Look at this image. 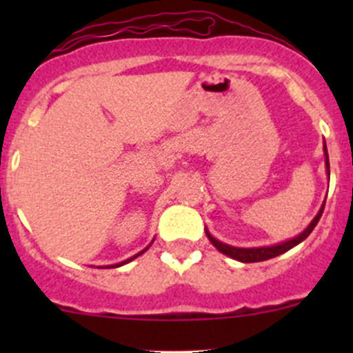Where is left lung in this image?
<instances>
[{
    "label": "left lung",
    "mask_w": 353,
    "mask_h": 353,
    "mask_svg": "<svg viewBox=\"0 0 353 353\" xmlns=\"http://www.w3.org/2000/svg\"><path fill=\"white\" fill-rule=\"evenodd\" d=\"M325 154H326V167H328V174H330V160H328V152H326V147H325ZM323 210H325V205H323V208L319 210L318 215L314 216V220L311 222V225L307 227V229L304 230V232L301 234V236H297L295 239H290L287 241V243H282L279 245H272V248H252V249H244V248H232V245H227L223 243H220V241H216L215 237L210 236L208 232H206V236H208V239L212 241V244L215 245L216 249H219L220 252H223V254L230 256V258L237 259V261H243V263H258V261H266V259L270 258H275V256L279 254H283V252L288 251V249H292L294 245H297L299 243H302V241L305 239V237L309 236V234L314 230V227L318 225L319 219H321L323 215Z\"/></svg>",
    "instance_id": "8db88e82"
}]
</instances>
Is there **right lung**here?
<instances>
[{
  "mask_svg": "<svg viewBox=\"0 0 353 353\" xmlns=\"http://www.w3.org/2000/svg\"><path fill=\"white\" fill-rule=\"evenodd\" d=\"M141 252H143V251H141ZM141 252H140V254H141ZM140 254H134V256H133V258H130V259H128V261H131V259L138 258V256H140ZM128 261H124V263H128ZM124 263H119V265H116V266H121V265H124Z\"/></svg>",
  "mask_w": 353,
  "mask_h": 353,
  "instance_id": "obj_1",
  "label": "right lung"
}]
</instances>
